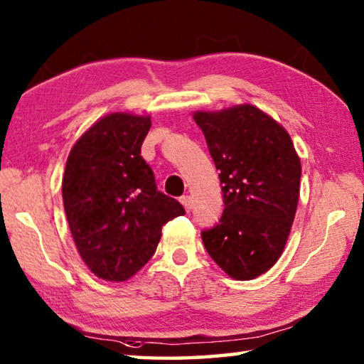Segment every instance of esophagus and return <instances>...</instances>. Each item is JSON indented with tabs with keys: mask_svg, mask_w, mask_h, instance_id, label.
I'll return each mask as SVG.
<instances>
[{
	"mask_svg": "<svg viewBox=\"0 0 364 364\" xmlns=\"http://www.w3.org/2000/svg\"><path fill=\"white\" fill-rule=\"evenodd\" d=\"M180 202L184 205V208H186V212H189L191 208H193V199H191V196H183Z\"/></svg>",
	"mask_w": 364,
	"mask_h": 364,
	"instance_id": "obj_1",
	"label": "esophagus"
}]
</instances>
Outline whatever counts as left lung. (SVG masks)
I'll return each mask as SVG.
<instances>
[{
  "label": "left lung",
  "instance_id": "8db88e82",
  "mask_svg": "<svg viewBox=\"0 0 364 364\" xmlns=\"http://www.w3.org/2000/svg\"><path fill=\"white\" fill-rule=\"evenodd\" d=\"M220 170L225 210L200 232L215 263L234 279H254L273 267L299 204L300 159L289 133L250 104L196 112Z\"/></svg>",
  "mask_w": 364,
  "mask_h": 364
}]
</instances>
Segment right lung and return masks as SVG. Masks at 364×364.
I'll return each instance as SVG.
<instances>
[{
	"label": "right lung",
	"mask_w": 364,
	"mask_h": 364,
	"mask_svg": "<svg viewBox=\"0 0 364 364\" xmlns=\"http://www.w3.org/2000/svg\"><path fill=\"white\" fill-rule=\"evenodd\" d=\"M149 128V117L106 115L67 159L63 199L72 237L86 267L106 281L132 278L151 260L162 226L184 215L141 157Z\"/></svg>",
	"instance_id": "add662e5"
}]
</instances>
